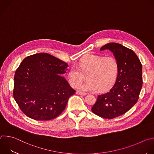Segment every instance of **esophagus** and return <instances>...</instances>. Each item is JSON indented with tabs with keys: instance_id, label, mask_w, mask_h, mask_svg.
Here are the masks:
<instances>
[{
	"instance_id": "34e87169",
	"label": "esophagus",
	"mask_w": 154,
	"mask_h": 154,
	"mask_svg": "<svg viewBox=\"0 0 154 154\" xmlns=\"http://www.w3.org/2000/svg\"><path fill=\"white\" fill-rule=\"evenodd\" d=\"M76 94H79V95H82V96H85L86 94V93H84V92H81V91H76Z\"/></svg>"
}]
</instances>
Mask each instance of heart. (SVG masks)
<instances>
[{
  "instance_id": "1",
  "label": "heart",
  "mask_w": 154,
  "mask_h": 154,
  "mask_svg": "<svg viewBox=\"0 0 154 154\" xmlns=\"http://www.w3.org/2000/svg\"><path fill=\"white\" fill-rule=\"evenodd\" d=\"M119 71L118 60L113 56L88 54L74 66L68 73L69 81L74 88H77L87 74L88 80L79 86L83 91L97 92L105 91L115 83Z\"/></svg>"
}]
</instances>
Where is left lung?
Wrapping results in <instances>:
<instances>
[{"instance_id": "8db88e82", "label": "left lung", "mask_w": 154, "mask_h": 154, "mask_svg": "<svg viewBox=\"0 0 154 154\" xmlns=\"http://www.w3.org/2000/svg\"><path fill=\"white\" fill-rule=\"evenodd\" d=\"M113 53L119 64L118 74L108 92L99 95L91 111L97 116L113 119L127 112L138 101L143 86L142 64L136 54L120 44L108 43L100 51Z\"/></svg>"}]
</instances>
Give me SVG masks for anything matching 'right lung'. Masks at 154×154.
<instances>
[{"instance_id":"obj_1","label":"right lung","mask_w":154,"mask_h":154,"mask_svg":"<svg viewBox=\"0 0 154 154\" xmlns=\"http://www.w3.org/2000/svg\"><path fill=\"white\" fill-rule=\"evenodd\" d=\"M68 64L46 53L25 58L15 72L13 97L26 116L37 121L57 118L75 91L61 75Z\"/></svg>"}]
</instances>
